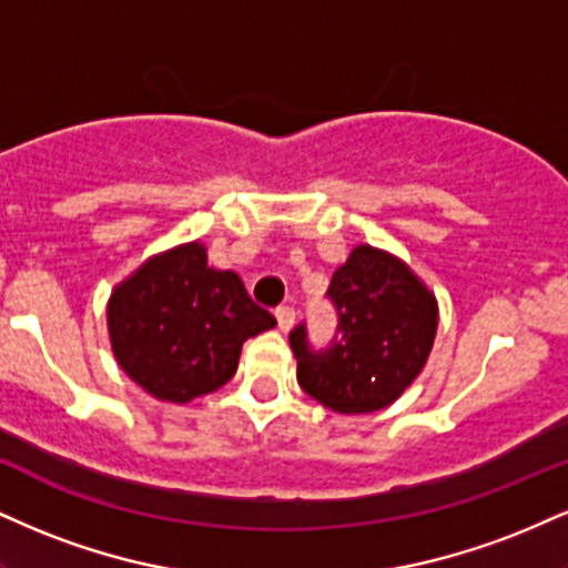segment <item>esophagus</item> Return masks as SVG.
<instances>
[{"label":"esophagus","mask_w":568,"mask_h":568,"mask_svg":"<svg viewBox=\"0 0 568 568\" xmlns=\"http://www.w3.org/2000/svg\"><path fill=\"white\" fill-rule=\"evenodd\" d=\"M275 317H277V327L283 333H288L293 323H296V310L293 306H277L275 310Z\"/></svg>","instance_id":"obj_1"}]
</instances>
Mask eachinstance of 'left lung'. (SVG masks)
Returning <instances> with one entry per match:
<instances>
[{"mask_svg":"<svg viewBox=\"0 0 568 568\" xmlns=\"http://www.w3.org/2000/svg\"><path fill=\"white\" fill-rule=\"evenodd\" d=\"M336 333L323 349L306 323L291 331L298 386L344 415L392 405L426 365L436 336V302L399 258L359 245L327 285Z\"/></svg>","mask_w":568,"mask_h":568,"instance_id":"obj_1","label":"left lung"}]
</instances>
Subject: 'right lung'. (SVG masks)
<instances>
[{
	"mask_svg": "<svg viewBox=\"0 0 568 568\" xmlns=\"http://www.w3.org/2000/svg\"><path fill=\"white\" fill-rule=\"evenodd\" d=\"M275 325L235 272L211 270L201 243L150 258L108 304L119 365L166 402H190L227 384L243 341Z\"/></svg>",
	"mask_w": 568,
	"mask_h": 568,
	"instance_id": "obj_1",
	"label": "right lung"
}]
</instances>
